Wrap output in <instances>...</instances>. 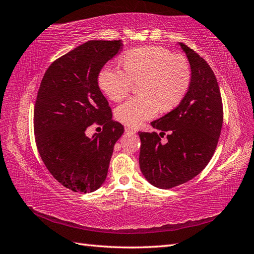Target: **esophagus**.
I'll return each instance as SVG.
<instances>
[{
	"label": "esophagus",
	"instance_id": "1",
	"mask_svg": "<svg viewBox=\"0 0 254 254\" xmlns=\"http://www.w3.org/2000/svg\"><path fill=\"white\" fill-rule=\"evenodd\" d=\"M126 132L127 133H130V134H135L137 132V130H136V128H134V127H126Z\"/></svg>",
	"mask_w": 254,
	"mask_h": 254
}]
</instances>
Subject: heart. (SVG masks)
<instances>
[{
  "mask_svg": "<svg viewBox=\"0 0 254 254\" xmlns=\"http://www.w3.org/2000/svg\"><path fill=\"white\" fill-rule=\"evenodd\" d=\"M123 65H107L99 74V86L113 101H120L132 88L133 80L142 79L139 91L116 109V117L128 127H138L156 116L159 107L169 111L186 95L191 68L186 58L174 56L163 47L133 49L123 57Z\"/></svg>",
  "mask_w": 254,
  "mask_h": 254,
  "instance_id": "1",
  "label": "heart"
}]
</instances>
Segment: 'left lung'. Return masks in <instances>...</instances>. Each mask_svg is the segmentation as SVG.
<instances>
[{
	"instance_id": "1",
	"label": "left lung",
	"mask_w": 254,
	"mask_h": 254,
	"mask_svg": "<svg viewBox=\"0 0 254 254\" xmlns=\"http://www.w3.org/2000/svg\"><path fill=\"white\" fill-rule=\"evenodd\" d=\"M191 68L186 96L174 110L152 123L157 132H138L139 167L149 183L170 189L193 179L213 157L223 127V102L217 79L203 58L185 44ZM169 131V141L161 137Z\"/></svg>"
}]
</instances>
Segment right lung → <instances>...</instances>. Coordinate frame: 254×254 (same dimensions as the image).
<instances>
[{"label":"right lung","mask_w":254,"mask_h":254,"mask_svg":"<svg viewBox=\"0 0 254 254\" xmlns=\"http://www.w3.org/2000/svg\"><path fill=\"white\" fill-rule=\"evenodd\" d=\"M121 40H90L48 67L38 90L34 130L47 169L63 187L88 193L105 182L115 144L124 132L98 86L105 64L122 48ZM103 132L91 138V124Z\"/></svg>","instance_id":"add662e5"}]
</instances>
